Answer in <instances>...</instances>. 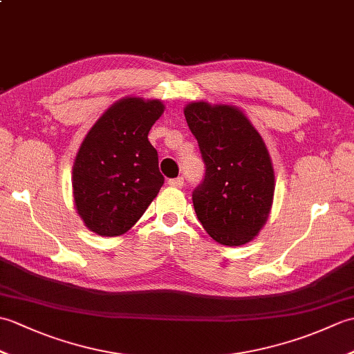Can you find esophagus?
I'll use <instances>...</instances> for the list:
<instances>
[{"label": "esophagus", "mask_w": 354, "mask_h": 354, "mask_svg": "<svg viewBox=\"0 0 354 354\" xmlns=\"http://www.w3.org/2000/svg\"><path fill=\"white\" fill-rule=\"evenodd\" d=\"M167 184L170 185V187H176V189H181V187L184 185V178H173V179H169L167 181Z\"/></svg>", "instance_id": "obj_1"}]
</instances>
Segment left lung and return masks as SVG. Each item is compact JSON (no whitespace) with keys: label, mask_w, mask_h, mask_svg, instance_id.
I'll use <instances>...</instances> for the list:
<instances>
[{"label":"left lung","mask_w":354,"mask_h":354,"mask_svg":"<svg viewBox=\"0 0 354 354\" xmlns=\"http://www.w3.org/2000/svg\"><path fill=\"white\" fill-rule=\"evenodd\" d=\"M184 115L205 162L204 181L193 192L199 222L221 245L251 242L268 221L275 190L265 141L230 104L193 102Z\"/></svg>","instance_id":"left-lung-1"}]
</instances>
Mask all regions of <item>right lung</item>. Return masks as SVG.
Segmentation results:
<instances>
[{"label": "right lung", "mask_w": 354, "mask_h": 354, "mask_svg": "<svg viewBox=\"0 0 354 354\" xmlns=\"http://www.w3.org/2000/svg\"><path fill=\"white\" fill-rule=\"evenodd\" d=\"M160 100L124 97L97 120L73 165L74 205L89 231L122 236L138 222L164 184L147 138L162 115Z\"/></svg>", "instance_id": "right-lung-1"}]
</instances>
